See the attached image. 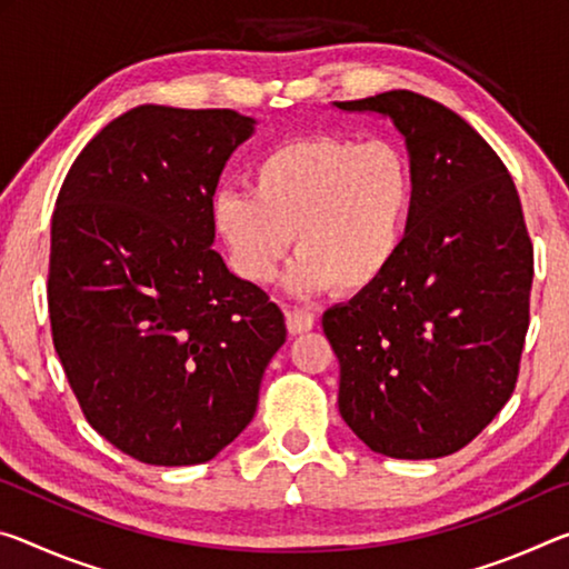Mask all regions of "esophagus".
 I'll return each mask as SVG.
<instances>
[{
    "label": "esophagus",
    "instance_id": "obj_1",
    "mask_svg": "<svg viewBox=\"0 0 569 569\" xmlns=\"http://www.w3.org/2000/svg\"><path fill=\"white\" fill-rule=\"evenodd\" d=\"M313 323H317V319H313V313H309V311H303V309L286 311V327H288V333H293V337L311 331Z\"/></svg>",
    "mask_w": 569,
    "mask_h": 569
}]
</instances>
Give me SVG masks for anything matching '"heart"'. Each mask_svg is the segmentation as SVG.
<instances>
[{"instance_id": "obj_1", "label": "heart", "mask_w": 569, "mask_h": 569, "mask_svg": "<svg viewBox=\"0 0 569 569\" xmlns=\"http://www.w3.org/2000/svg\"><path fill=\"white\" fill-rule=\"evenodd\" d=\"M412 202V164L398 143L313 133L266 151L250 192L214 194L212 228L242 281H273L296 236L291 288L359 293L398 258Z\"/></svg>"}]
</instances>
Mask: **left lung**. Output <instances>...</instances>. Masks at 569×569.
<instances>
[{"instance_id":"1","label":"left lung","mask_w":569,"mask_h":569,"mask_svg":"<svg viewBox=\"0 0 569 569\" xmlns=\"http://www.w3.org/2000/svg\"><path fill=\"white\" fill-rule=\"evenodd\" d=\"M341 111L390 116L415 202L390 270L323 313L339 412L390 458H443L489 426L517 387L535 248L509 169L473 126L412 90Z\"/></svg>"}]
</instances>
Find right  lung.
<instances>
[{"label": "right lung", "instance_id": "1", "mask_svg": "<svg viewBox=\"0 0 569 569\" xmlns=\"http://www.w3.org/2000/svg\"><path fill=\"white\" fill-rule=\"evenodd\" d=\"M252 123L230 108L139 106L86 143L60 187L52 345L86 420L141 463L218 456L286 341L281 309L212 250L214 187Z\"/></svg>", "mask_w": 569, "mask_h": 569}]
</instances>
